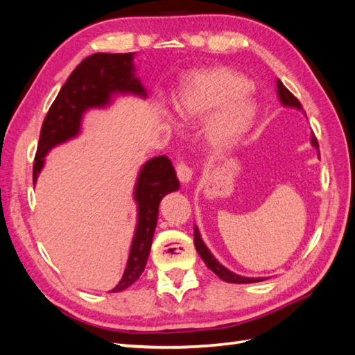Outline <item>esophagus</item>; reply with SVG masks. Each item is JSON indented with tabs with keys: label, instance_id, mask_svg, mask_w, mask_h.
Listing matches in <instances>:
<instances>
[{
	"label": "esophagus",
	"instance_id": "34e87169",
	"mask_svg": "<svg viewBox=\"0 0 355 355\" xmlns=\"http://www.w3.org/2000/svg\"><path fill=\"white\" fill-rule=\"evenodd\" d=\"M176 171H178V178H179V180L182 182V184L188 185L189 182H191V179H192V168L188 164H185V163H179L176 166Z\"/></svg>",
	"mask_w": 355,
	"mask_h": 355
}]
</instances>
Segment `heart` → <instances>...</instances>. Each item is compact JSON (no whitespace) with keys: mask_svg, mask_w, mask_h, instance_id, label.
Instances as JSON below:
<instances>
[{"mask_svg":"<svg viewBox=\"0 0 355 355\" xmlns=\"http://www.w3.org/2000/svg\"><path fill=\"white\" fill-rule=\"evenodd\" d=\"M253 83L244 75L216 68L192 75L173 96V110L185 121L207 123L211 145L228 148L250 130L259 106L250 94Z\"/></svg>","mask_w":355,"mask_h":355,"instance_id":"heart-1","label":"heart"}]
</instances>
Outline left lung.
I'll list each match as a JSON object with an SVG mask.
<instances>
[{
  "mask_svg": "<svg viewBox=\"0 0 355 355\" xmlns=\"http://www.w3.org/2000/svg\"><path fill=\"white\" fill-rule=\"evenodd\" d=\"M277 96H278V99H280L283 106L302 111V105H300V102L295 98V96L284 87V84L280 80H277ZM311 145L318 149V142H317V139H315L314 135L311 136ZM194 244H196V249H197L198 254L201 256V259L204 261V263H206L209 270H211L214 274H216L220 278V280L227 282V283H235V284L257 283V282H263L265 280L263 277L250 278V277L239 275V274L230 271L228 268H225L222 263H219L216 257H214L210 253V250L207 249V245L204 244V241L201 239V234H200V231L197 228V225H194Z\"/></svg>",
  "mask_w": 355,
  "mask_h": 355,
  "instance_id": "left-lung-1",
  "label": "left lung"
}]
</instances>
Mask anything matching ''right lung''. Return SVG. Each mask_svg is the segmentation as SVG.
Instances as JSON below:
<instances>
[{
	"instance_id": "obj_1",
	"label": "right lung",
	"mask_w": 355,
	"mask_h": 355,
	"mask_svg": "<svg viewBox=\"0 0 355 355\" xmlns=\"http://www.w3.org/2000/svg\"><path fill=\"white\" fill-rule=\"evenodd\" d=\"M135 53H94L72 71L50 106L41 127L34 163V185L53 148L81 133L83 116L89 110L106 108L116 94L146 98L144 84L136 77ZM179 189V180L166 155L148 159L135 184L137 223L120 283L111 292H123L142 275L158 220V206L164 196Z\"/></svg>"
}]
</instances>
